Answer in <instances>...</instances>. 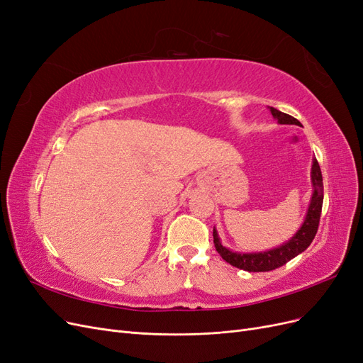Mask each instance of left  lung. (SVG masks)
<instances>
[{"label": "left lung", "instance_id": "left-lung-1", "mask_svg": "<svg viewBox=\"0 0 363 363\" xmlns=\"http://www.w3.org/2000/svg\"><path fill=\"white\" fill-rule=\"evenodd\" d=\"M269 112L277 119L279 124H289V125H300V121L294 116L283 113L277 108L269 107ZM311 183H312V196L309 207H307V213L301 227L296 230L295 235L288 239L286 242L281 245L271 248L267 251H233L228 247H224L221 239L218 236L216 228L213 227V244L216 251L223 256V259L239 269H244L248 272H262V271H272L276 268L283 267L312 244V240L316 235L318 225H320V216L323 208L324 200V186H323V174L321 168L318 164V160L313 157L312 160V169H311Z\"/></svg>", "mask_w": 363, "mask_h": 363}]
</instances>
